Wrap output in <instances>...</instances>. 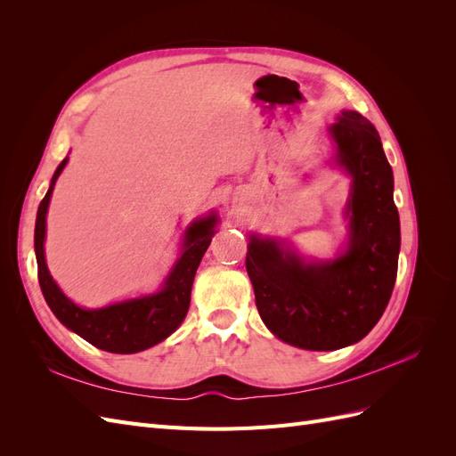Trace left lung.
Listing matches in <instances>:
<instances>
[{
  "label": "left lung",
  "instance_id": "8db88e82",
  "mask_svg": "<svg viewBox=\"0 0 456 456\" xmlns=\"http://www.w3.org/2000/svg\"><path fill=\"white\" fill-rule=\"evenodd\" d=\"M330 136L354 176L350 249L327 265H305L280 243L251 238L245 256L262 322L283 342L315 352L350 346L377 325L399 255L394 176L379 131L362 114L342 112Z\"/></svg>",
  "mask_w": 456,
  "mask_h": 456
}]
</instances>
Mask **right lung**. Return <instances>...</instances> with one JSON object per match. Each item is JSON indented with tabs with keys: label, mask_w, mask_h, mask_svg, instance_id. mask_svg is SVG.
Listing matches in <instances>:
<instances>
[{
	"label": "right lung",
	"mask_w": 456,
	"mask_h": 456,
	"mask_svg": "<svg viewBox=\"0 0 456 456\" xmlns=\"http://www.w3.org/2000/svg\"><path fill=\"white\" fill-rule=\"evenodd\" d=\"M68 158L59 165L53 175L51 186L45 198L41 200L36 218V258L37 278L49 308L59 317V322L72 329L81 338L93 346L112 354L142 352L154 344L167 338L183 323L190 306V293L194 275L207 247L215 236L216 218L209 216L198 220L186 232V251L178 258L167 283L159 293L151 297L134 298L101 310H84L76 306L70 298L62 295L57 283L53 281L44 256L45 240V215L54 183L64 169Z\"/></svg>",
	"instance_id": "1"
}]
</instances>
